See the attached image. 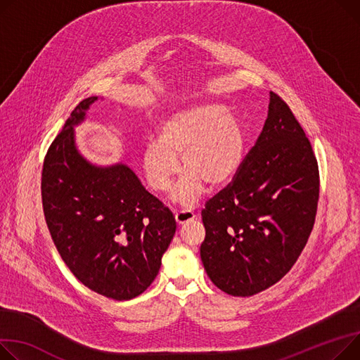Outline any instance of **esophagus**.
<instances>
[{"label":"esophagus","instance_id":"1","mask_svg":"<svg viewBox=\"0 0 360 360\" xmlns=\"http://www.w3.org/2000/svg\"><path fill=\"white\" fill-rule=\"evenodd\" d=\"M175 219L178 224H184L189 220L197 219V212H194L193 210H178L175 211Z\"/></svg>","mask_w":360,"mask_h":360}]
</instances>
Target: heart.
<instances>
[{"label":"heart","mask_w":360,"mask_h":360,"mask_svg":"<svg viewBox=\"0 0 360 360\" xmlns=\"http://www.w3.org/2000/svg\"><path fill=\"white\" fill-rule=\"evenodd\" d=\"M243 152L245 133L237 118L217 104L193 105L163 120L158 141H149L143 150V171L155 193H167L181 156L186 172L174 189V200L189 207L201 195L202 181L219 186L234 176Z\"/></svg>","instance_id":"obj_1"}]
</instances>
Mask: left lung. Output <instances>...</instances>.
I'll use <instances>...</instances> for the list:
<instances>
[{
    "instance_id": "left-lung-1",
    "label": "left lung",
    "mask_w": 360,
    "mask_h": 360,
    "mask_svg": "<svg viewBox=\"0 0 360 360\" xmlns=\"http://www.w3.org/2000/svg\"><path fill=\"white\" fill-rule=\"evenodd\" d=\"M319 195L311 143L288 104L271 91L255 146L201 211L200 252L212 283L229 295L252 297L281 281L308 242Z\"/></svg>"
}]
</instances>
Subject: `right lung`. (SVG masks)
<instances>
[{
	"label": "right lung",
	"mask_w": 360,
	"mask_h": 360,
	"mask_svg": "<svg viewBox=\"0 0 360 360\" xmlns=\"http://www.w3.org/2000/svg\"><path fill=\"white\" fill-rule=\"evenodd\" d=\"M97 97L70 112L43 160L41 204L63 262L86 288L124 301L145 292L176 230L171 210L126 165L97 167L77 150L74 124Z\"/></svg>",
	"instance_id": "obj_1"
}]
</instances>
